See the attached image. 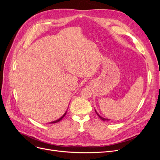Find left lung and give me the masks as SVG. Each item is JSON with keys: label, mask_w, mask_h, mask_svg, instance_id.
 <instances>
[{"label": "left lung", "mask_w": 160, "mask_h": 160, "mask_svg": "<svg viewBox=\"0 0 160 160\" xmlns=\"http://www.w3.org/2000/svg\"><path fill=\"white\" fill-rule=\"evenodd\" d=\"M95 112H96L97 115H98L99 116V118H100L101 119H102L103 121H109V119H105V118H102V117H101V116H100V115H99L98 113H97V111H95Z\"/></svg>", "instance_id": "obj_1"}]
</instances>
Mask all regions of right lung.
<instances>
[{"instance_id": "1", "label": "right lung", "mask_w": 160, "mask_h": 160, "mask_svg": "<svg viewBox=\"0 0 160 160\" xmlns=\"http://www.w3.org/2000/svg\"><path fill=\"white\" fill-rule=\"evenodd\" d=\"M66 113H67V111H66V112H65V113L63 115H62V117L61 118H59V119H57V120H56V121H54V122H51L50 123H57V122H60V121L62 119V118H63L64 117H65V115H66Z\"/></svg>"}]
</instances>
